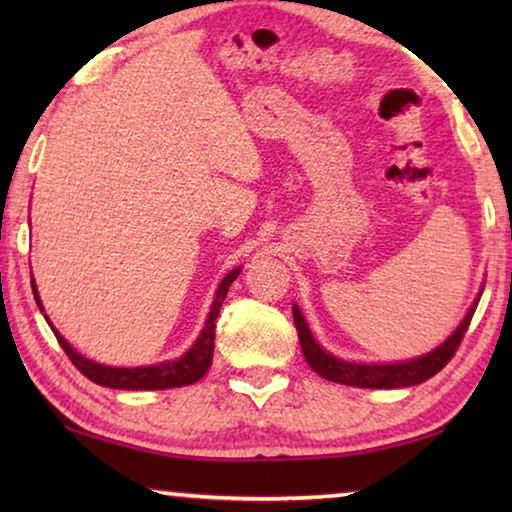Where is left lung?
<instances>
[{
  "label": "left lung",
  "mask_w": 512,
  "mask_h": 512,
  "mask_svg": "<svg viewBox=\"0 0 512 512\" xmlns=\"http://www.w3.org/2000/svg\"><path fill=\"white\" fill-rule=\"evenodd\" d=\"M481 293L474 298L472 307L467 309L465 318L458 323L447 339L433 348L431 352L422 354V357H415L409 361H395V363H361V361H345L341 357H334L332 352H327L323 345H320L311 329L307 325L305 316L298 305H293V323L298 329V339L302 354H305L307 363L311 370L318 372L320 377L327 381H336V384L345 386H357V388H384V391H391V388H406V386H418L422 381L431 379L436 372L443 370L449 359L454 357V352L461 345L463 336L470 327V320L479 305Z\"/></svg>",
  "instance_id": "obj_1"
}]
</instances>
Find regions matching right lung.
I'll use <instances>...</instances> for the list:
<instances>
[{
    "label": "right lung",
    "mask_w": 512,
    "mask_h": 512,
    "mask_svg": "<svg viewBox=\"0 0 512 512\" xmlns=\"http://www.w3.org/2000/svg\"><path fill=\"white\" fill-rule=\"evenodd\" d=\"M239 273H241V266L232 268V271L219 282V287H216V293H214V302L210 307V314H207L205 325L201 329V334H198V339L192 343V348H189L185 354H180L178 359L160 361V363H153V366H137V368L103 366V363L92 361L88 357H83L81 352H76L72 345L67 343L65 336L51 325V320L45 314V307H42L36 282L33 280H31V287H33V298H36L40 311L45 314V320L49 323L51 332L56 334L60 348L65 350V354L72 359L74 366L79 368L90 381L106 388H119V391H167V388L196 384V381L205 375L207 368L212 366L216 316H219L223 300L228 296L230 284L237 280Z\"/></svg>",
    "instance_id": "obj_1"
}]
</instances>
